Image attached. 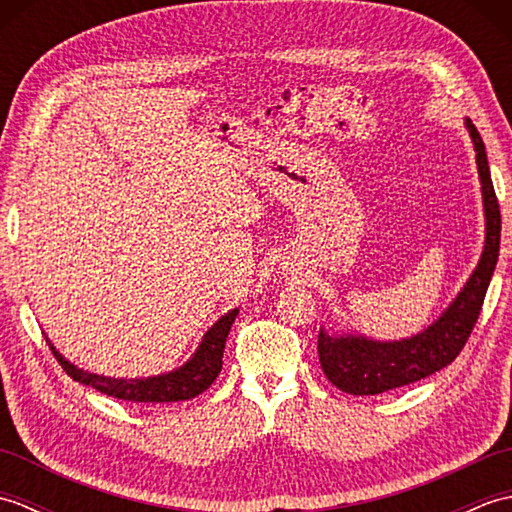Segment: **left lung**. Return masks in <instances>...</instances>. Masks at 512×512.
<instances>
[{
	"instance_id": "obj_1",
	"label": "left lung",
	"mask_w": 512,
	"mask_h": 512,
	"mask_svg": "<svg viewBox=\"0 0 512 512\" xmlns=\"http://www.w3.org/2000/svg\"><path fill=\"white\" fill-rule=\"evenodd\" d=\"M466 129H469L477 151V173H480L482 182L486 215V242L480 262H477V268L460 295L442 312V317L411 339L372 341L367 336L354 334L330 336L321 330L317 345L321 369L332 385L347 391V394L376 396L440 372L462 352L477 317H480L499 255L502 215H499V202L493 189L482 136L471 123V118H466Z\"/></svg>"
}]
</instances>
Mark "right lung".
Masks as SVG:
<instances>
[{
  "instance_id": "obj_1",
  "label": "right lung",
  "mask_w": 512,
  "mask_h": 512,
  "mask_svg": "<svg viewBox=\"0 0 512 512\" xmlns=\"http://www.w3.org/2000/svg\"><path fill=\"white\" fill-rule=\"evenodd\" d=\"M237 308L226 312L224 317L217 321L213 328L204 334L198 350L189 358L182 367L173 369L169 374L160 376H149V378H107L99 374L83 372L76 365L57 352L50 341V350L57 358L59 365L65 369V374L74 378L76 383L90 385L101 394L114 396L118 400H129V402H178V400H189L200 396L204 389L213 385L217 374L222 372V356H224V345L226 336L231 332V325L237 317Z\"/></svg>"
}]
</instances>
